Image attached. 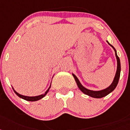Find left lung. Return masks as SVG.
Instances as JSON below:
<instances>
[{
    "mask_svg": "<svg viewBox=\"0 0 130 130\" xmlns=\"http://www.w3.org/2000/svg\"><path fill=\"white\" fill-rule=\"evenodd\" d=\"M107 43L109 44V45H110L113 50H115V56H116V58H117V71H116V74H115V78L113 79V81L111 83L110 86L109 87H107L106 88L103 89V90H98V91H95V90H89V89L86 88L84 86L82 85V84L80 83V82L79 81L78 78L76 77V76L74 74L72 73L73 74V77L74 78V80L76 81V84H77L78 87V88L80 90V91L84 93L86 95H88V96L92 97V98H103V97L106 96L108 94H109L110 93L113 91L115 88H116V87H117V84H118V80H119L120 78V71H121V67H120V61L119 57H118L117 56V50H115V48H114L113 46H112L111 44H109V42L107 40Z\"/></svg>",
    "mask_w": 130,
    "mask_h": 130,
    "instance_id": "1",
    "label": "left lung"
}]
</instances>
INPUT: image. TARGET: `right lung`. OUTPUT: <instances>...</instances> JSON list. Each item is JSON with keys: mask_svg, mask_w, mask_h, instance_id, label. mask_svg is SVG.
<instances>
[{"mask_svg": "<svg viewBox=\"0 0 130 130\" xmlns=\"http://www.w3.org/2000/svg\"><path fill=\"white\" fill-rule=\"evenodd\" d=\"M50 87H51V84H50V87L48 88V89L46 90V92H45L44 93L39 95H37V96H25V95H21L19 93H18V92H17L14 89H13V87H12V88H13V91H14V92L15 93V94H16L18 97H20V98H21V99H25V100L28 101H38V100H40V99H41L42 98H43L44 97L47 93H48V91H49L50 88Z\"/></svg>", "mask_w": 130, "mask_h": 130, "instance_id": "right-lung-1", "label": "right lung"}]
</instances>
